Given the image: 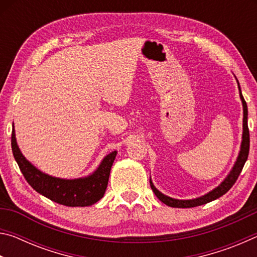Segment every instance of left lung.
Segmentation results:
<instances>
[{"label":"left lung","instance_id":"obj_1","mask_svg":"<svg viewBox=\"0 0 257 257\" xmlns=\"http://www.w3.org/2000/svg\"><path fill=\"white\" fill-rule=\"evenodd\" d=\"M237 80V78H236ZM238 84V88H239V96H240L241 103H242V113H243V118H242V137H241V145H240V151H239L238 156L236 162H234L233 167L230 172L228 173V176L224 178L223 181L221 184L215 187L214 189H212L211 191H208L207 194L203 195L201 197L197 198H193V199H177V198H172L169 197L167 195H164L161 193V191L155 188V186L152 182V179L150 178V184H151V188L154 191V194L156 195L161 202L164 203L165 205L171 206V207H179V208H189V207H195V206H199L203 205V204L210 203L214 199H217L221 196L227 193V191L231 188V187L234 185V182L238 179L239 175L242 170L243 165H245V162L247 161V158H248V152H249V130H248V124H247V115H248V111H247V104L245 102V99L242 97L241 94V89L240 86H239V81L237 80Z\"/></svg>","mask_w":257,"mask_h":257}]
</instances>
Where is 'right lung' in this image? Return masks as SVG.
<instances>
[{"label":"right lung","instance_id":"1","mask_svg":"<svg viewBox=\"0 0 257 257\" xmlns=\"http://www.w3.org/2000/svg\"><path fill=\"white\" fill-rule=\"evenodd\" d=\"M12 127H14L11 136L12 153L26 180L37 193L55 203L71 207L90 206L104 196L112 164L118 152L113 151L112 153L107 154L99 163L96 170L89 176L77 178V179H62L38 170L25 158L17 144L15 124H12Z\"/></svg>","mask_w":257,"mask_h":257}]
</instances>
